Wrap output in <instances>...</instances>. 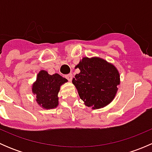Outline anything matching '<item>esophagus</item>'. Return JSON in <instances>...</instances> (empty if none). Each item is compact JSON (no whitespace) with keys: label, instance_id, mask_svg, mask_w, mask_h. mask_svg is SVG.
I'll list each match as a JSON object with an SVG mask.
<instances>
[{"label":"esophagus","instance_id":"1","mask_svg":"<svg viewBox=\"0 0 152 152\" xmlns=\"http://www.w3.org/2000/svg\"><path fill=\"white\" fill-rule=\"evenodd\" d=\"M65 78H66V79L69 81V82H70V81L72 80V79H73V74H72V73L67 74V75H66V76H65Z\"/></svg>","mask_w":152,"mask_h":152}]
</instances>
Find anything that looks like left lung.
I'll list each match as a JSON object with an SVG mask.
<instances>
[{"mask_svg": "<svg viewBox=\"0 0 152 152\" xmlns=\"http://www.w3.org/2000/svg\"><path fill=\"white\" fill-rule=\"evenodd\" d=\"M76 67L80 73L73 78L81 99L92 109H100L114 99L120 84L117 68L99 57H84Z\"/></svg>", "mask_w": 152, "mask_h": 152, "instance_id": "1", "label": "left lung"}]
</instances>
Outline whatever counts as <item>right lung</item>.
Segmentation results:
<instances>
[{
    "instance_id": "add662e5",
    "label": "right lung",
    "mask_w": 152,
    "mask_h": 152,
    "mask_svg": "<svg viewBox=\"0 0 152 152\" xmlns=\"http://www.w3.org/2000/svg\"><path fill=\"white\" fill-rule=\"evenodd\" d=\"M67 80L58 73L50 75L45 70H41L32 86V92L36 95V101L42 108L53 109L58 106V93L60 86Z\"/></svg>"
}]
</instances>
